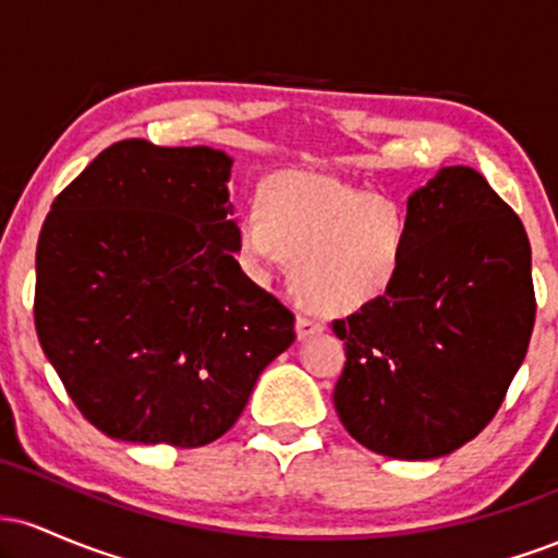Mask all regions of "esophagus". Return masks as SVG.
Here are the masks:
<instances>
[{"instance_id":"esophagus-1","label":"esophagus","mask_w":558,"mask_h":558,"mask_svg":"<svg viewBox=\"0 0 558 558\" xmlns=\"http://www.w3.org/2000/svg\"><path fill=\"white\" fill-rule=\"evenodd\" d=\"M325 330V323L323 319L312 317V315H299L296 317V332L299 338H312V336H319V332Z\"/></svg>"}]
</instances>
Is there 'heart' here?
Masks as SVG:
<instances>
[{"mask_svg":"<svg viewBox=\"0 0 558 558\" xmlns=\"http://www.w3.org/2000/svg\"><path fill=\"white\" fill-rule=\"evenodd\" d=\"M262 209L235 215V252L259 278L293 262L306 306L345 315L386 296L409 252V217L396 198L315 172H283L262 185Z\"/></svg>","mask_w":558,"mask_h":558,"instance_id":"b5f03b06","label":"heart"}]
</instances>
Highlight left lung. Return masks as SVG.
I'll use <instances>...</instances> for the list:
<instances>
[{
    "label": "left lung",
    "instance_id": "left-lung-1",
    "mask_svg": "<svg viewBox=\"0 0 558 558\" xmlns=\"http://www.w3.org/2000/svg\"><path fill=\"white\" fill-rule=\"evenodd\" d=\"M412 235L386 296L332 332L343 427L390 459H438L496 417L535 325L530 241L477 170L453 165L409 196Z\"/></svg>",
    "mask_w": 558,
    "mask_h": 558
}]
</instances>
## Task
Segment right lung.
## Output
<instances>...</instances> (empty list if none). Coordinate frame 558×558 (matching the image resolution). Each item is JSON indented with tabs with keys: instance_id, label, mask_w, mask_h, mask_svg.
I'll return each instance as SVG.
<instances>
[{
	"instance_id": "right-lung-1",
	"label": "right lung",
	"mask_w": 558,
	"mask_h": 558,
	"mask_svg": "<svg viewBox=\"0 0 558 558\" xmlns=\"http://www.w3.org/2000/svg\"><path fill=\"white\" fill-rule=\"evenodd\" d=\"M230 159L112 144L54 198L36 246L44 354L96 430L207 446L293 343V312L235 262Z\"/></svg>"
}]
</instances>
